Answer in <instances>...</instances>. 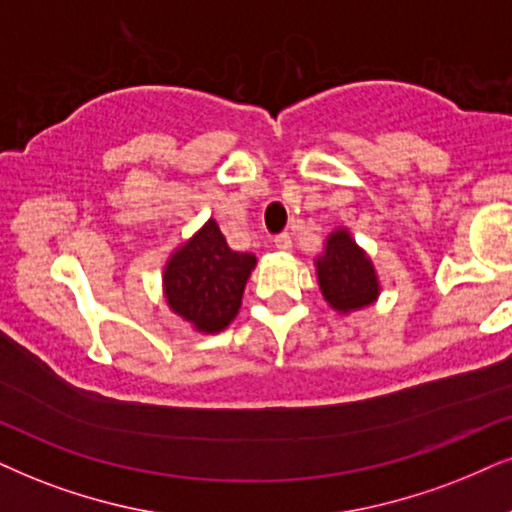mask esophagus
Masks as SVG:
<instances>
[{"mask_svg":"<svg viewBox=\"0 0 512 512\" xmlns=\"http://www.w3.org/2000/svg\"><path fill=\"white\" fill-rule=\"evenodd\" d=\"M274 245H276L278 250L290 252V250H293V238H290V234H278V236L274 238Z\"/></svg>","mask_w":512,"mask_h":512,"instance_id":"obj_1","label":"esophagus"}]
</instances>
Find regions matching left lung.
Returning a JSON list of instances; mask_svg holds the SVG:
<instances>
[{"instance_id": "8db88e82", "label": "left lung", "mask_w": 512, "mask_h": 512, "mask_svg": "<svg viewBox=\"0 0 512 512\" xmlns=\"http://www.w3.org/2000/svg\"><path fill=\"white\" fill-rule=\"evenodd\" d=\"M316 276L326 302L342 314L368 307L380 293L371 260L354 243L347 229H338L328 236L326 250L316 260Z\"/></svg>"}]
</instances>
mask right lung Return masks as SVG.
Instances as JSON below:
<instances>
[{"label": "right lung", "mask_w": 512, "mask_h": 512, "mask_svg": "<svg viewBox=\"0 0 512 512\" xmlns=\"http://www.w3.org/2000/svg\"><path fill=\"white\" fill-rule=\"evenodd\" d=\"M255 255L226 245L215 219L174 252L165 267V300L200 333H219L236 319Z\"/></svg>", "instance_id": "add662e5"}]
</instances>
